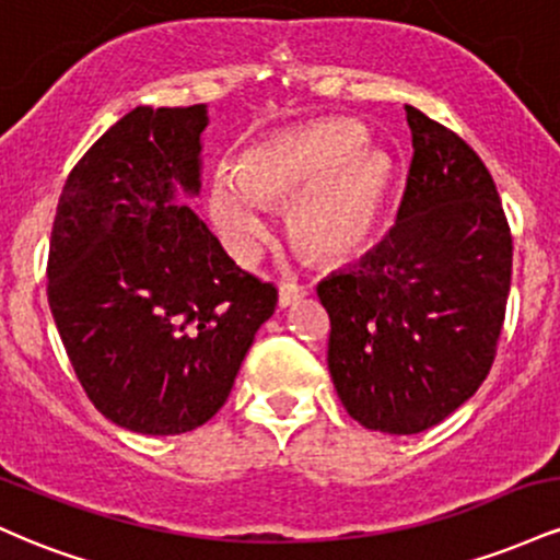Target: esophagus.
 I'll return each instance as SVG.
<instances>
[{
  "label": "esophagus",
  "mask_w": 560,
  "mask_h": 560,
  "mask_svg": "<svg viewBox=\"0 0 560 560\" xmlns=\"http://www.w3.org/2000/svg\"><path fill=\"white\" fill-rule=\"evenodd\" d=\"M305 294H307L305 287L294 284V281H284V284L279 287V307L294 305V302H300Z\"/></svg>",
  "instance_id": "1"
}]
</instances>
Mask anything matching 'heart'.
I'll return each instance as SVG.
<instances>
[{"label": "heart", "mask_w": 560, "mask_h": 560, "mask_svg": "<svg viewBox=\"0 0 560 560\" xmlns=\"http://www.w3.org/2000/svg\"><path fill=\"white\" fill-rule=\"evenodd\" d=\"M365 131L350 118L305 124L260 141L236 163V176L215 173L208 210L223 242L242 262L268 236L262 205L292 200L289 231L324 260L355 253L376 226L389 189V160L363 147Z\"/></svg>", "instance_id": "b5f03b06"}]
</instances>
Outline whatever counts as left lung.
<instances>
[{
	"instance_id": "obj_1",
	"label": "left lung",
	"mask_w": 560,
	"mask_h": 560,
	"mask_svg": "<svg viewBox=\"0 0 560 560\" xmlns=\"http://www.w3.org/2000/svg\"><path fill=\"white\" fill-rule=\"evenodd\" d=\"M413 160L389 234L318 284L329 374L361 427L419 434L490 374L513 240L490 171L458 133L405 105Z\"/></svg>"
}]
</instances>
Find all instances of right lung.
Segmentation results:
<instances>
[{"instance_id": "right-lung-1", "label": "right lung", "mask_w": 560, "mask_h": 560, "mask_svg": "<svg viewBox=\"0 0 560 560\" xmlns=\"http://www.w3.org/2000/svg\"><path fill=\"white\" fill-rule=\"evenodd\" d=\"M208 107H137L70 171L47 294L83 392L137 434L210 421L279 294L229 258L197 213Z\"/></svg>"}]
</instances>
